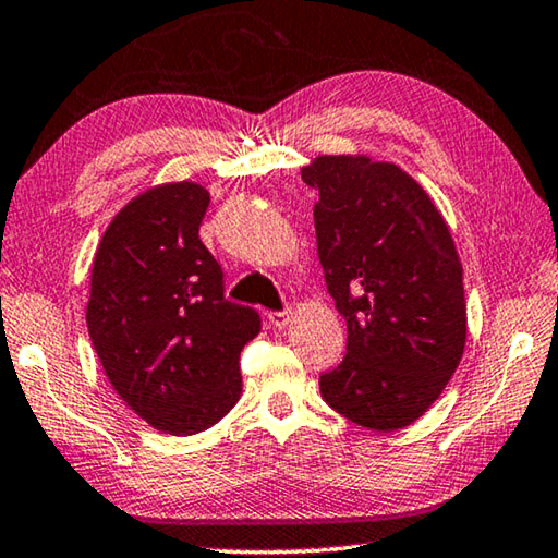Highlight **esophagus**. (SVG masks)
I'll list each match as a JSON object with an SVG mask.
<instances>
[{
	"label": "esophagus",
	"mask_w": 558,
	"mask_h": 558,
	"mask_svg": "<svg viewBox=\"0 0 558 558\" xmlns=\"http://www.w3.org/2000/svg\"><path fill=\"white\" fill-rule=\"evenodd\" d=\"M290 315H293V313H290L288 307H286V311H280V313H268V320H270L272 327H278V330H282V327L290 323Z\"/></svg>",
	"instance_id": "1"
}]
</instances>
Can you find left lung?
Listing matches in <instances>:
<instances>
[{"label": "left lung", "mask_w": 558, "mask_h": 558, "mask_svg": "<svg viewBox=\"0 0 558 558\" xmlns=\"http://www.w3.org/2000/svg\"><path fill=\"white\" fill-rule=\"evenodd\" d=\"M315 203L327 293L348 323V355L320 375L323 400L360 427L395 432L435 404L459 367L466 303L452 233L400 166L317 156Z\"/></svg>", "instance_id": "8db88e82"}]
</instances>
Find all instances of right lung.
<instances>
[{
  "mask_svg": "<svg viewBox=\"0 0 558 558\" xmlns=\"http://www.w3.org/2000/svg\"><path fill=\"white\" fill-rule=\"evenodd\" d=\"M210 193L173 181L146 189L104 231L86 303L88 338L117 395L163 435L226 417L243 390L241 350L260 315L223 295V270L198 228Z\"/></svg>",
  "mask_w": 558,
  "mask_h": 558,
  "instance_id": "right-lung-1",
  "label": "right lung"
}]
</instances>
